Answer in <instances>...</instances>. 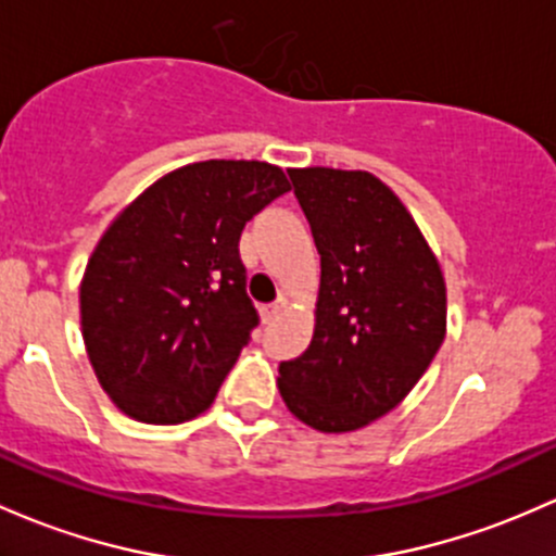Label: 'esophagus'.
Listing matches in <instances>:
<instances>
[{
    "label": "esophagus",
    "instance_id": "esophagus-1",
    "mask_svg": "<svg viewBox=\"0 0 556 556\" xmlns=\"http://www.w3.org/2000/svg\"><path fill=\"white\" fill-rule=\"evenodd\" d=\"M288 303H290L288 298H279V301L271 303V306H264V308H261V319H264L266 325H268V321L279 319V316L285 314V308H288Z\"/></svg>",
    "mask_w": 556,
    "mask_h": 556
}]
</instances>
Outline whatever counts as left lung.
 <instances>
[{
    "label": "left lung",
    "mask_w": 556,
    "mask_h": 556,
    "mask_svg": "<svg viewBox=\"0 0 556 556\" xmlns=\"http://www.w3.org/2000/svg\"><path fill=\"white\" fill-rule=\"evenodd\" d=\"M321 255L311 345L279 395L319 432H351L412 393L446 338L441 264L399 194L369 170L290 168Z\"/></svg>",
    "instance_id": "8db88e82"
}]
</instances>
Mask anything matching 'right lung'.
Masks as SVG:
<instances>
[{
  "instance_id": "1",
  "label": "right lung",
  "mask_w": 556,
  "mask_h": 556,
  "mask_svg": "<svg viewBox=\"0 0 556 556\" xmlns=\"http://www.w3.org/2000/svg\"><path fill=\"white\" fill-rule=\"evenodd\" d=\"M285 192L271 163L203 161L161 176L113 218L78 303L89 364L121 412L176 425L213 404L258 325L240 235Z\"/></svg>"
}]
</instances>
